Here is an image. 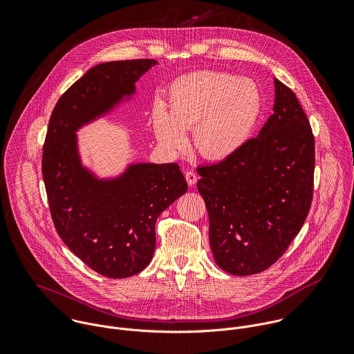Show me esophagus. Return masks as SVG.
I'll return each mask as SVG.
<instances>
[{"label":"esophagus","instance_id":"1","mask_svg":"<svg viewBox=\"0 0 354 354\" xmlns=\"http://www.w3.org/2000/svg\"><path fill=\"white\" fill-rule=\"evenodd\" d=\"M185 178H186V180H187V183H189L190 186H193V185L197 182V174H196L194 171H187V172L185 174Z\"/></svg>","mask_w":354,"mask_h":354}]
</instances>
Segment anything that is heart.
<instances>
[{
  "label": "heart",
  "mask_w": 354,
  "mask_h": 354,
  "mask_svg": "<svg viewBox=\"0 0 354 354\" xmlns=\"http://www.w3.org/2000/svg\"><path fill=\"white\" fill-rule=\"evenodd\" d=\"M263 108L255 81L228 73L197 71L176 78L167 106L153 115V130L161 145L174 153L187 145L192 130L196 153L210 161L234 157L249 142Z\"/></svg>",
  "instance_id": "1"
}]
</instances>
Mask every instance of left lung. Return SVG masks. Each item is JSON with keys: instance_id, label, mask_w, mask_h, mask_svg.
I'll return each instance as SVG.
<instances>
[{"instance_id": "8db88e82", "label": "left lung", "mask_w": 354, "mask_h": 354, "mask_svg": "<svg viewBox=\"0 0 354 354\" xmlns=\"http://www.w3.org/2000/svg\"><path fill=\"white\" fill-rule=\"evenodd\" d=\"M314 134L295 93L274 78L273 115L234 157L198 167L216 263L257 274L287 250L313 201Z\"/></svg>"}]
</instances>
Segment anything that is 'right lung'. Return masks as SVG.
I'll return each mask as SVG.
<instances>
[{
  "mask_svg": "<svg viewBox=\"0 0 354 354\" xmlns=\"http://www.w3.org/2000/svg\"><path fill=\"white\" fill-rule=\"evenodd\" d=\"M156 60L89 68L57 100L43 145L41 174L50 214L63 242L86 266L111 279L140 273L156 250L158 216L187 190L176 162L130 164L115 178L82 165L77 131L131 99Z\"/></svg>",
  "mask_w": 354,
  "mask_h": 354,
  "instance_id": "1",
  "label": "right lung"
}]
</instances>
